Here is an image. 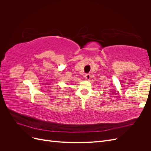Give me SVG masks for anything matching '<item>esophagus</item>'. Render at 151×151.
I'll use <instances>...</instances> for the list:
<instances>
[{
  "label": "esophagus",
  "instance_id": "esophagus-1",
  "mask_svg": "<svg viewBox=\"0 0 151 151\" xmlns=\"http://www.w3.org/2000/svg\"><path fill=\"white\" fill-rule=\"evenodd\" d=\"M85 77L87 80H89L91 78V75L89 74H86L85 75Z\"/></svg>",
  "mask_w": 151,
  "mask_h": 151
}]
</instances>
